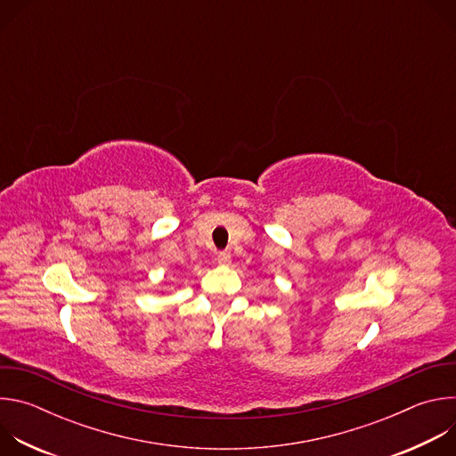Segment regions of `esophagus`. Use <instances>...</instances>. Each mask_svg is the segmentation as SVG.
<instances>
[{
  "label": "esophagus",
  "instance_id": "34e87169",
  "mask_svg": "<svg viewBox=\"0 0 456 456\" xmlns=\"http://www.w3.org/2000/svg\"><path fill=\"white\" fill-rule=\"evenodd\" d=\"M216 259H218V264H222V265H227V264L231 262V252H227V250H222V252H218V254H216Z\"/></svg>",
  "mask_w": 456,
  "mask_h": 456
}]
</instances>
